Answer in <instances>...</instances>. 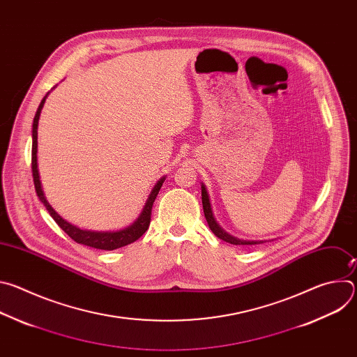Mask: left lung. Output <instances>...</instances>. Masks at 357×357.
<instances>
[{"label": "left lung", "instance_id": "8db88e82", "mask_svg": "<svg viewBox=\"0 0 357 357\" xmlns=\"http://www.w3.org/2000/svg\"><path fill=\"white\" fill-rule=\"evenodd\" d=\"M202 205H203V212H205V218H206V222L211 227V230L215 233L216 237L225 240L226 243H230V244H234V245H250V244H261L264 241H256V240H241V238H237L231 234H229L227 231H225L219 223L216 222L215 216H213V211H212V203H211V199H209V193H208V189L206 186L202 183Z\"/></svg>", "mask_w": 357, "mask_h": 357}]
</instances>
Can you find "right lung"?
Returning a JSON list of instances; mask_svg holds the SVG:
<instances>
[{
    "label": "right lung",
    "mask_w": 357,
    "mask_h": 357,
    "mask_svg": "<svg viewBox=\"0 0 357 357\" xmlns=\"http://www.w3.org/2000/svg\"><path fill=\"white\" fill-rule=\"evenodd\" d=\"M49 94V93H47ZM47 94L42 98L40 105L36 110V114L33 117V124H32V175H33V183H35V190L36 195L39 197V200L43 203V206L46 208V211L49 212V215L54 218V220L58 223V226L70 237L73 238L76 243L87 245V247H93V248H98V250H116L120 247H124L127 244L134 243L135 240H138L148 229L149 222H151V211H152V205H154L155 197L165 181V176H162L155 185L152 188L145 205L139 213V216L135 219V222L121 230H113V231H94V230H82L77 226L70 225L69 222H66L63 218H61L55 209L49 205V202L45 197L43 189H42V183H40V178H39V169H38V123H39V116L42 112V107L45 105V100L47 97Z\"/></svg>",
    "instance_id": "right-lung-1"
}]
</instances>
